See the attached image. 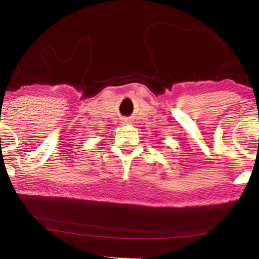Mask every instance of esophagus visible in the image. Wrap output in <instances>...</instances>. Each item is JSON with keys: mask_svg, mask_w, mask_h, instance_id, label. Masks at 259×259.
<instances>
[{"mask_svg": "<svg viewBox=\"0 0 259 259\" xmlns=\"http://www.w3.org/2000/svg\"><path fill=\"white\" fill-rule=\"evenodd\" d=\"M125 121H126V120H125Z\"/></svg>", "mask_w": 259, "mask_h": 259, "instance_id": "esophagus-1", "label": "esophagus"}]
</instances>
